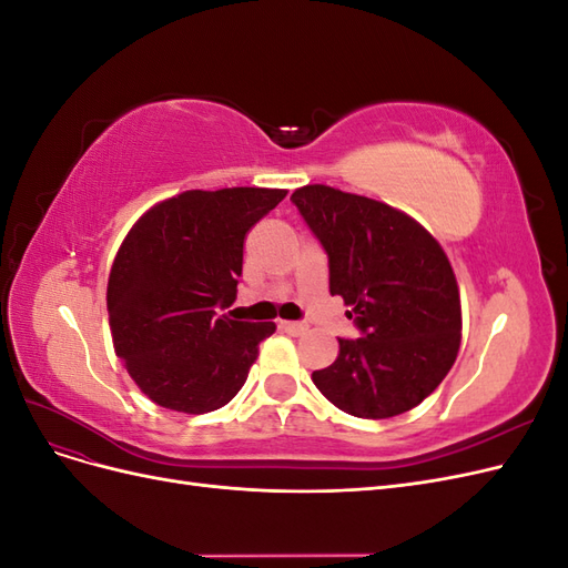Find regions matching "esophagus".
<instances>
[{
    "label": "esophagus",
    "instance_id": "esophagus-1",
    "mask_svg": "<svg viewBox=\"0 0 568 568\" xmlns=\"http://www.w3.org/2000/svg\"><path fill=\"white\" fill-rule=\"evenodd\" d=\"M280 329H284L286 334L291 336H301L307 332V324L305 322H288V320H282L280 322Z\"/></svg>",
    "mask_w": 568,
    "mask_h": 568
}]
</instances>
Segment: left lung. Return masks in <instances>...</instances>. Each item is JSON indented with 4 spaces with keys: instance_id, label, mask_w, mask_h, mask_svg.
<instances>
[{
    "instance_id": "1",
    "label": "left lung",
    "mask_w": 568,
    "mask_h": 568,
    "mask_svg": "<svg viewBox=\"0 0 568 568\" xmlns=\"http://www.w3.org/2000/svg\"><path fill=\"white\" fill-rule=\"evenodd\" d=\"M329 257V291L353 307L359 338L313 372L322 395L363 419L419 405L450 372L462 338L459 288L448 255L417 220L326 184L291 194Z\"/></svg>"
}]
</instances>
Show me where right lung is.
<instances>
[{"label": "right lung", "mask_w": 568, "mask_h": 568, "mask_svg": "<svg viewBox=\"0 0 568 568\" xmlns=\"http://www.w3.org/2000/svg\"><path fill=\"white\" fill-rule=\"evenodd\" d=\"M284 189H192L153 205L125 236L109 274L115 355L156 405L203 415L246 384L272 322L217 315L236 298L244 239Z\"/></svg>", "instance_id": "obj_1"}]
</instances>
